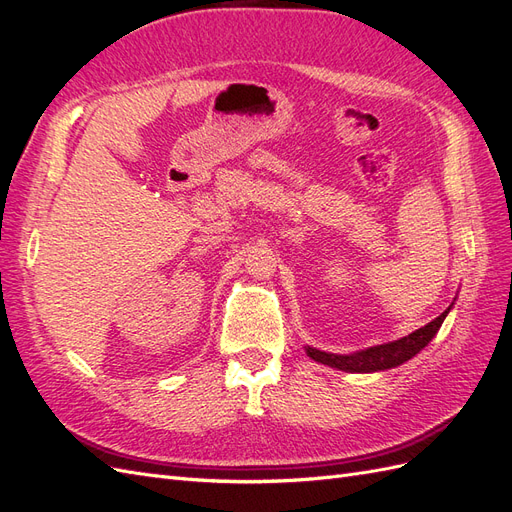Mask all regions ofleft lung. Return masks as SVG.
I'll use <instances>...</instances> for the list:
<instances>
[{
  "label": "left lung",
  "mask_w": 512,
  "mask_h": 512,
  "mask_svg": "<svg viewBox=\"0 0 512 512\" xmlns=\"http://www.w3.org/2000/svg\"><path fill=\"white\" fill-rule=\"evenodd\" d=\"M448 312H451V307H448L446 312H442L436 320L427 322L425 327L416 329L414 333H410L406 337L395 339V342L380 344V346L359 350V352H352V354H331V352L316 350L312 346H307L305 350L314 361H318L322 365L335 367V369H342V371H350V374H369V371H384V369H391V367H397L401 363L410 361L414 354L421 352L431 342L433 335L440 331L442 322H444Z\"/></svg>",
  "instance_id": "obj_1"
}]
</instances>
